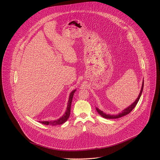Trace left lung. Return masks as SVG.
<instances>
[{
	"label": "left lung",
	"mask_w": 160,
	"mask_h": 160,
	"mask_svg": "<svg viewBox=\"0 0 160 160\" xmlns=\"http://www.w3.org/2000/svg\"><path fill=\"white\" fill-rule=\"evenodd\" d=\"M143 87H144V80L142 82V87H141V90L140 91V93H139V95L138 96V98L136 99V100L130 105L128 107H127V108H125V109H123L122 111V112H120L119 114H118V115H109V114H106L105 112H104L100 110L99 108H96V110L98 112V113L99 114V115L102 117L103 118H107V119H116V118H121L125 115H128V113H130L132 110L135 107V106L137 105V104H138L141 96V94H142V90H143Z\"/></svg>",
	"instance_id": "1"
}]
</instances>
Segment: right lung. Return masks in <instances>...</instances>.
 Masks as SVG:
<instances>
[{"instance_id": "right-lung-1", "label": "right lung", "mask_w": 160, "mask_h": 160, "mask_svg": "<svg viewBox=\"0 0 160 160\" xmlns=\"http://www.w3.org/2000/svg\"><path fill=\"white\" fill-rule=\"evenodd\" d=\"M76 89L73 90L72 92L70 93V97H69V100H68V106H67V108H66V111L64 112V114L63 115V116H62L61 118H59V119L56 120H53V121H43V122H40V123H42V124L44 125H61L62 123H64V122H66L68 118H69L70 115V111H71V105H72V99H73V97L74 95V93L75 92Z\"/></svg>"}]
</instances>
